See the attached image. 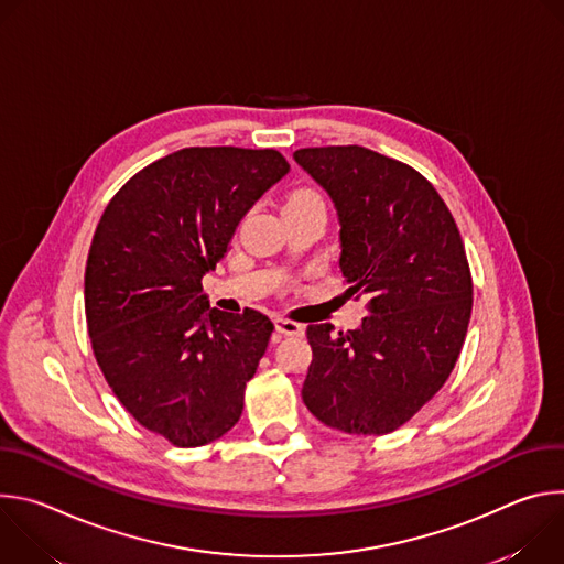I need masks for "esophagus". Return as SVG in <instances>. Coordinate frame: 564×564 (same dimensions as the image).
Masks as SVG:
<instances>
[{"mask_svg": "<svg viewBox=\"0 0 564 564\" xmlns=\"http://www.w3.org/2000/svg\"><path fill=\"white\" fill-rule=\"evenodd\" d=\"M274 326H276V333H279V335H288V337H299V335H303V326L296 324V321L285 318V316H276V318H274Z\"/></svg>", "mask_w": 564, "mask_h": 564, "instance_id": "1", "label": "esophagus"}]
</instances>
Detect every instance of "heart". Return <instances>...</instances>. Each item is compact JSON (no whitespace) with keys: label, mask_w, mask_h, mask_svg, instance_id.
I'll list each match as a JSON object with an SVG mask.
<instances>
[{"label":"heart","mask_w":564,"mask_h":564,"mask_svg":"<svg viewBox=\"0 0 564 564\" xmlns=\"http://www.w3.org/2000/svg\"><path fill=\"white\" fill-rule=\"evenodd\" d=\"M296 203H324V200H321V196H318L314 189L301 187V189H294V192L288 196V200H285V205H296ZM285 205H283V207H285Z\"/></svg>","instance_id":"b5f03b06"}]
</instances>
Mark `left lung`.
<instances>
[{
	"mask_svg": "<svg viewBox=\"0 0 564 564\" xmlns=\"http://www.w3.org/2000/svg\"><path fill=\"white\" fill-rule=\"evenodd\" d=\"M296 163L341 223L348 294L368 296L357 330L307 326V411L350 435L404 426L444 386L468 330L473 281L459 229L413 167L366 147H307Z\"/></svg>",
	"mask_w": 564,
	"mask_h": 564,
	"instance_id": "8db88e82",
	"label": "left lung"
}]
</instances>
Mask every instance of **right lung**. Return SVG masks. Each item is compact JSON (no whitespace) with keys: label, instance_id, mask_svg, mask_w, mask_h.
I'll use <instances>...</instances> for the list:
<instances>
[{"label":"right lung","instance_id":"obj_1","mask_svg":"<svg viewBox=\"0 0 564 564\" xmlns=\"http://www.w3.org/2000/svg\"><path fill=\"white\" fill-rule=\"evenodd\" d=\"M288 172L276 149L187 147L131 176L96 227L85 272L96 361L133 420L174 446L209 444L243 413L274 324L209 307L203 276Z\"/></svg>","mask_w":564,"mask_h":564}]
</instances>
